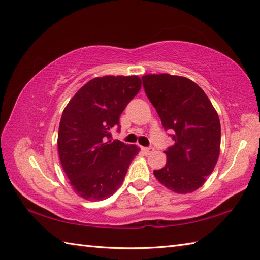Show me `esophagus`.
<instances>
[{"label":"esophagus","instance_id":"esophagus-1","mask_svg":"<svg viewBox=\"0 0 260 260\" xmlns=\"http://www.w3.org/2000/svg\"><path fill=\"white\" fill-rule=\"evenodd\" d=\"M142 151L144 152L145 154H151L154 152V147L150 146V147H142Z\"/></svg>","mask_w":260,"mask_h":260}]
</instances>
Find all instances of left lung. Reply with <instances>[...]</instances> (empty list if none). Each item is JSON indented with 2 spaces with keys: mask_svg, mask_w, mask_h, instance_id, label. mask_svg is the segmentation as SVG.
<instances>
[{
  "mask_svg": "<svg viewBox=\"0 0 260 260\" xmlns=\"http://www.w3.org/2000/svg\"><path fill=\"white\" fill-rule=\"evenodd\" d=\"M147 98L155 107L174 144L164 153L167 164L154 171L158 182L175 193L202 186L218 162L221 141L219 116L196 82L169 74L142 77Z\"/></svg>",
  "mask_w": 260,
  "mask_h": 260,
  "instance_id": "8db88e82",
  "label": "left lung"
}]
</instances>
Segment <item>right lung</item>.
Segmentation results:
<instances>
[{
  "label": "right lung",
  "mask_w": 260,
  "mask_h": 260,
  "mask_svg": "<svg viewBox=\"0 0 260 260\" xmlns=\"http://www.w3.org/2000/svg\"><path fill=\"white\" fill-rule=\"evenodd\" d=\"M142 87L137 76H104L87 82L70 99L59 125L58 152L75 192L89 201L117 191L140 148L113 140L120 114Z\"/></svg>",
  "instance_id": "obj_1"
}]
</instances>
